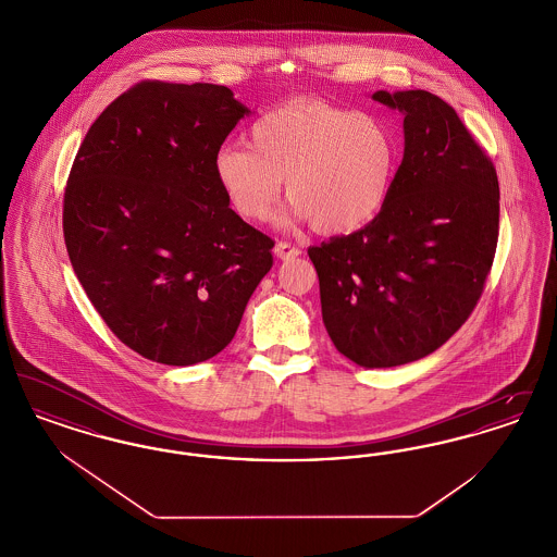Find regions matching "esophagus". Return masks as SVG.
<instances>
[{"mask_svg":"<svg viewBox=\"0 0 557 557\" xmlns=\"http://www.w3.org/2000/svg\"><path fill=\"white\" fill-rule=\"evenodd\" d=\"M273 255H275L277 259H282V261H290V259L300 255V248L292 246L288 242H277L275 248H273Z\"/></svg>","mask_w":557,"mask_h":557,"instance_id":"esophagus-1","label":"esophagus"}]
</instances>
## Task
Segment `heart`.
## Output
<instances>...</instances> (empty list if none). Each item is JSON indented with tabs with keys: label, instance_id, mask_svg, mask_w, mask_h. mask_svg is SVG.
Instances as JSON below:
<instances>
[{
	"label": "heart",
	"instance_id": "1",
	"mask_svg": "<svg viewBox=\"0 0 557 557\" xmlns=\"http://www.w3.org/2000/svg\"><path fill=\"white\" fill-rule=\"evenodd\" d=\"M397 162V139L377 116L298 100L259 116L250 148L223 146L212 171L242 219L267 221L286 180L292 219L341 236L366 227L384 209Z\"/></svg>",
	"mask_w": 557,
	"mask_h": 557
}]
</instances>
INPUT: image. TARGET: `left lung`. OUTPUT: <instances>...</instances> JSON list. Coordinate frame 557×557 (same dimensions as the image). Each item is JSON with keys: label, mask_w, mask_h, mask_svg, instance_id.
<instances>
[{"label": "left lung", "mask_w": 557, "mask_h": 557, "mask_svg": "<svg viewBox=\"0 0 557 557\" xmlns=\"http://www.w3.org/2000/svg\"><path fill=\"white\" fill-rule=\"evenodd\" d=\"M403 112L391 196L366 227L309 248L334 346L397 368L445 345L476 307L499 238V182L457 112L424 89L375 91Z\"/></svg>", "instance_id": "obj_1"}]
</instances>
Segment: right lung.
<instances>
[{
	"mask_svg": "<svg viewBox=\"0 0 557 557\" xmlns=\"http://www.w3.org/2000/svg\"><path fill=\"white\" fill-rule=\"evenodd\" d=\"M250 110L211 83L144 81L96 119L64 191L77 280L114 336L164 366H194L236 336L273 265L212 160Z\"/></svg>",
	"mask_w": 557,
	"mask_h": 557,
	"instance_id": "add662e5",
	"label": "right lung"
}]
</instances>
